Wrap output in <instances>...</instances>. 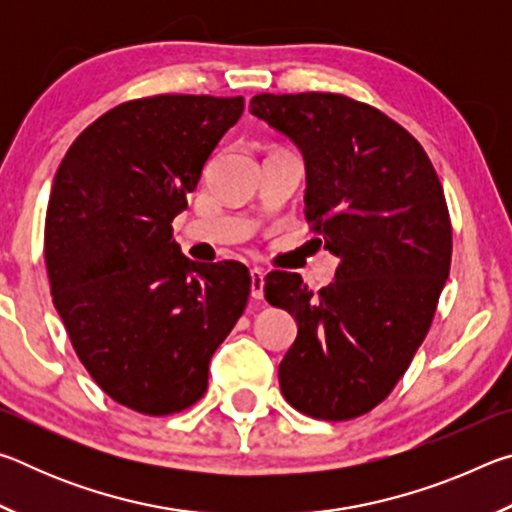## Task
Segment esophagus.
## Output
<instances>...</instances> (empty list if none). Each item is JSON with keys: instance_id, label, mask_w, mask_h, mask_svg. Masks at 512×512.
I'll return each instance as SVG.
<instances>
[{"instance_id": "esophagus-1", "label": "esophagus", "mask_w": 512, "mask_h": 512, "mask_svg": "<svg viewBox=\"0 0 512 512\" xmlns=\"http://www.w3.org/2000/svg\"><path fill=\"white\" fill-rule=\"evenodd\" d=\"M264 268H253L250 271V296L255 300L264 298Z\"/></svg>"}]
</instances>
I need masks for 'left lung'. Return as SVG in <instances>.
Masks as SVG:
<instances>
[{
	"label": "left lung",
	"instance_id": "left-lung-1",
	"mask_svg": "<svg viewBox=\"0 0 512 512\" xmlns=\"http://www.w3.org/2000/svg\"><path fill=\"white\" fill-rule=\"evenodd\" d=\"M250 112L300 149L305 216L339 257L316 296L298 273L266 277V300L298 325L282 395L311 418H357L393 391L436 314L452 264L443 185L409 131L343 94H257Z\"/></svg>",
	"mask_w": 512,
	"mask_h": 512
}]
</instances>
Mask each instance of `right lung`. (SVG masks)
I'll list each match as a JSON object with an SVG mask.
<instances>
[{
	"mask_svg": "<svg viewBox=\"0 0 512 512\" xmlns=\"http://www.w3.org/2000/svg\"><path fill=\"white\" fill-rule=\"evenodd\" d=\"M244 97L121 103L76 137L45 221L51 296L76 354L112 400L146 415L198 402L216 348L244 314L239 262L196 264L173 241L207 158Z\"/></svg>",
	"mask_w": 512,
	"mask_h": 512,
	"instance_id": "1",
	"label": "right lung"
}]
</instances>
